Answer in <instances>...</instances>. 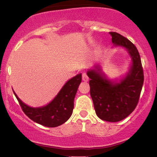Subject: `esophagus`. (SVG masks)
Returning a JSON list of instances; mask_svg holds the SVG:
<instances>
[{
    "instance_id": "34e87169",
    "label": "esophagus",
    "mask_w": 157,
    "mask_h": 157,
    "mask_svg": "<svg viewBox=\"0 0 157 157\" xmlns=\"http://www.w3.org/2000/svg\"><path fill=\"white\" fill-rule=\"evenodd\" d=\"M82 80H83L84 82H88V81H89V77L87 76V75H86V74H85V73L82 74Z\"/></svg>"
}]
</instances>
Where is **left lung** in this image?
<instances>
[{
  "label": "left lung",
  "instance_id": "obj_1",
  "mask_svg": "<svg viewBox=\"0 0 157 157\" xmlns=\"http://www.w3.org/2000/svg\"><path fill=\"white\" fill-rule=\"evenodd\" d=\"M109 34L112 37L113 47L125 48L128 54L131 58L128 71L113 80L104 73L101 65L95 64L86 73L90 78V94L97 117L104 121L116 122L127 117L136 108L144 75L136 46L117 32Z\"/></svg>",
  "mask_w": 157,
  "mask_h": 157
}]
</instances>
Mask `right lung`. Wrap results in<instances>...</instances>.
<instances>
[{"instance_id":"right-lung-1","label":"right lung","mask_w":157,"mask_h":157,"mask_svg":"<svg viewBox=\"0 0 157 157\" xmlns=\"http://www.w3.org/2000/svg\"><path fill=\"white\" fill-rule=\"evenodd\" d=\"M82 81V74H78L68 80L51 102L40 107H31L24 103L14 94L18 100L25 114L34 122L46 127L55 128L66 122L71 116L74 100Z\"/></svg>"}]
</instances>
